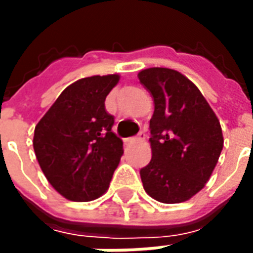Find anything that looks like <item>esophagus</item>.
<instances>
[{"label": "esophagus", "mask_w": 253, "mask_h": 253, "mask_svg": "<svg viewBox=\"0 0 253 253\" xmlns=\"http://www.w3.org/2000/svg\"><path fill=\"white\" fill-rule=\"evenodd\" d=\"M145 138H146V134H145L143 131H141V132H139V135H138V137L126 138V139H125V142L130 143V142H135V141H143Z\"/></svg>", "instance_id": "34e87169"}]
</instances>
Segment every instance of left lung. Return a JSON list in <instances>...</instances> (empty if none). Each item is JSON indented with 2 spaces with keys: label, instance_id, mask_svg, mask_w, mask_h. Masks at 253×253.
I'll return each instance as SVG.
<instances>
[{
  "label": "left lung",
  "instance_id": "8db88e82",
  "mask_svg": "<svg viewBox=\"0 0 253 253\" xmlns=\"http://www.w3.org/2000/svg\"><path fill=\"white\" fill-rule=\"evenodd\" d=\"M154 100L152 160L139 170L143 188L161 203H181L205 187L223 148L221 125L194 83L167 67L138 73Z\"/></svg>",
  "mask_w": 253,
  "mask_h": 253
}]
</instances>
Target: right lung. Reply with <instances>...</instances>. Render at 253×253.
I'll use <instances>...</instances> for the list:
<instances>
[{
	"label": "right lung",
	"mask_w": 253,
	"mask_h": 253,
	"mask_svg": "<svg viewBox=\"0 0 253 253\" xmlns=\"http://www.w3.org/2000/svg\"><path fill=\"white\" fill-rule=\"evenodd\" d=\"M119 74L92 76L69 85L35 127L34 150L48 183L66 199L89 202L110 187L123 154L112 132L105 97Z\"/></svg>",
	"instance_id": "obj_1"
}]
</instances>
